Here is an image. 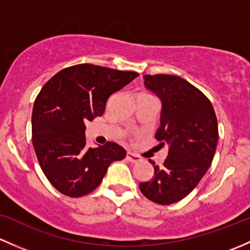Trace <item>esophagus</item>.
I'll use <instances>...</instances> for the list:
<instances>
[{
    "mask_svg": "<svg viewBox=\"0 0 250 250\" xmlns=\"http://www.w3.org/2000/svg\"><path fill=\"white\" fill-rule=\"evenodd\" d=\"M126 159H127V160L132 164H137L141 161L140 156L136 155V154H133V153H131V151H127V154H126Z\"/></svg>",
    "mask_w": 250,
    "mask_h": 250,
    "instance_id": "34e87169",
    "label": "esophagus"
}]
</instances>
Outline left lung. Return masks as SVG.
I'll use <instances>...</instances> for the list:
<instances>
[{
    "mask_svg": "<svg viewBox=\"0 0 250 250\" xmlns=\"http://www.w3.org/2000/svg\"><path fill=\"white\" fill-rule=\"evenodd\" d=\"M144 85L161 101L160 127L155 133L168 146L163 166H154V177L141 183L146 199L171 205L184 199L199 184L214 158L218 144L217 115L209 100L178 76L146 74Z\"/></svg>",
    "mask_w": 250,
    "mask_h": 250,
    "instance_id": "left-lung-1",
    "label": "left lung"
}]
</instances>
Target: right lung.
<instances>
[{"label":"right lung","mask_w":250,"mask_h":250,"mask_svg":"<svg viewBox=\"0 0 250 250\" xmlns=\"http://www.w3.org/2000/svg\"><path fill=\"white\" fill-rule=\"evenodd\" d=\"M136 77V72L82 63L60 71L42 87L33 104L32 143L43 173L61 194H89L108 166L125 158V149L114 142L86 148L85 122L104 114L110 95Z\"/></svg>","instance_id":"1"}]
</instances>
